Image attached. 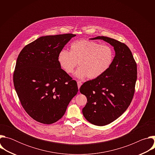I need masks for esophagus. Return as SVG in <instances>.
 Wrapping results in <instances>:
<instances>
[{"label": "esophagus", "instance_id": "obj_1", "mask_svg": "<svg viewBox=\"0 0 155 155\" xmlns=\"http://www.w3.org/2000/svg\"><path fill=\"white\" fill-rule=\"evenodd\" d=\"M81 84L82 83H81V82L80 81H77V85H78V89H80V87Z\"/></svg>", "mask_w": 155, "mask_h": 155}]
</instances>
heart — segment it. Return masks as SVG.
I'll list each match as a JSON object with an SVG mask.
<instances>
[{"label":"heart","mask_w":155,"mask_h":155,"mask_svg":"<svg viewBox=\"0 0 155 155\" xmlns=\"http://www.w3.org/2000/svg\"><path fill=\"white\" fill-rule=\"evenodd\" d=\"M114 59V52L111 47L87 40L72 42L70 51L62 50L58 56L61 68L68 74H73L78 62L79 68L75 76L80 79L101 77L110 68Z\"/></svg>","instance_id":"1"}]
</instances>
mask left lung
Here are the masks:
<instances>
[{
    "label": "left lung",
    "instance_id": "8db88e82",
    "mask_svg": "<svg viewBox=\"0 0 155 155\" xmlns=\"http://www.w3.org/2000/svg\"><path fill=\"white\" fill-rule=\"evenodd\" d=\"M114 47L115 56L110 68L101 77L84 83L80 91L87 103L82 110L84 118L97 126H105L120 117L129 106L135 92L137 64L124 43L98 36Z\"/></svg>",
    "mask_w": 155,
    "mask_h": 155
}]
</instances>
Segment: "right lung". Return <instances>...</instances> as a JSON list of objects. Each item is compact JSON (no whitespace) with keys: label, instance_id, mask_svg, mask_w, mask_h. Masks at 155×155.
Masks as SVG:
<instances>
[{"label":"right lung","instance_id":"right-lung-1","mask_svg":"<svg viewBox=\"0 0 155 155\" xmlns=\"http://www.w3.org/2000/svg\"><path fill=\"white\" fill-rule=\"evenodd\" d=\"M76 35L42 36L21 50L13 83L21 104L35 121L50 124L61 119L78 90L58 61L59 53Z\"/></svg>","mask_w":155,"mask_h":155}]
</instances>
